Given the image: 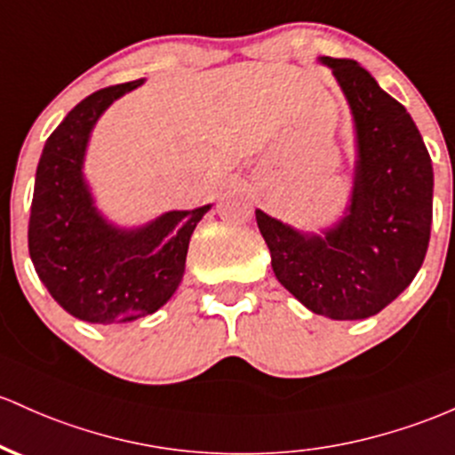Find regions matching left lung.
Masks as SVG:
<instances>
[{
    "mask_svg": "<svg viewBox=\"0 0 455 455\" xmlns=\"http://www.w3.org/2000/svg\"><path fill=\"white\" fill-rule=\"evenodd\" d=\"M352 112L356 162L343 218L298 231L257 209L278 283L308 311L365 319L417 276L432 227L434 171L417 124L356 60L322 56Z\"/></svg>",
    "mask_w": 455,
    "mask_h": 455,
    "instance_id": "obj_1",
    "label": "left lung"
}]
</instances>
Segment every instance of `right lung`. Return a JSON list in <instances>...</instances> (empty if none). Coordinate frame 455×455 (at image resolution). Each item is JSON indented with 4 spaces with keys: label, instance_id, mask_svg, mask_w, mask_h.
Wrapping results in <instances>:
<instances>
[{
    "label": "right lung",
    "instance_id": "1",
    "mask_svg": "<svg viewBox=\"0 0 455 455\" xmlns=\"http://www.w3.org/2000/svg\"><path fill=\"white\" fill-rule=\"evenodd\" d=\"M144 79L97 90L44 142L34 181L28 246L38 278L73 317L127 323L162 308L186 272L189 237L212 204L166 212L142 227L112 224L84 177L88 140L101 114Z\"/></svg>",
    "mask_w": 455,
    "mask_h": 455
}]
</instances>
